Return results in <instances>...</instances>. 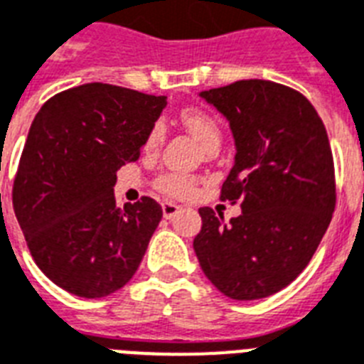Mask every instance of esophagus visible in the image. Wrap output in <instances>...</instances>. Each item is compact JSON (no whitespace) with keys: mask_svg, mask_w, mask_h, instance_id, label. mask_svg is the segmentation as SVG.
I'll return each instance as SVG.
<instances>
[{"mask_svg":"<svg viewBox=\"0 0 364 364\" xmlns=\"http://www.w3.org/2000/svg\"><path fill=\"white\" fill-rule=\"evenodd\" d=\"M161 210H164V218H173L176 212L180 210V206L178 205H174V203H164L161 205Z\"/></svg>","mask_w":364,"mask_h":364,"instance_id":"obj_1","label":"esophagus"}]
</instances>
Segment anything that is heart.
I'll list each match as a JSON object with an SVG mask.
<instances>
[{
    "label": "heart",
    "instance_id": "heart-1",
    "mask_svg": "<svg viewBox=\"0 0 364 364\" xmlns=\"http://www.w3.org/2000/svg\"><path fill=\"white\" fill-rule=\"evenodd\" d=\"M182 124H184L186 129L200 142V146L205 148V150H218L220 142H222V129H220V124H218L208 112L199 109L184 110V112H182ZM164 124H161V122H156L152 126V129H150V133H148L144 146H146L148 150L158 148L159 144H161V141H164ZM158 186L159 190H164L168 196L182 197L193 191L196 180L190 178V176H184V174L171 173L161 176Z\"/></svg>",
    "mask_w": 364,
    "mask_h": 364
}]
</instances>
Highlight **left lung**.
Returning a JSON list of instances; mask_svg holds the SVG:
<instances>
[{
  "label": "left lung",
  "mask_w": 364,
  "mask_h": 364,
  "mask_svg": "<svg viewBox=\"0 0 364 364\" xmlns=\"http://www.w3.org/2000/svg\"><path fill=\"white\" fill-rule=\"evenodd\" d=\"M229 122L235 164L222 200L242 214L203 206L193 250L205 276L235 301H255L289 286L310 263L336 203L329 136L312 103L284 84L238 80L200 92Z\"/></svg>",
  "instance_id": "1"
}]
</instances>
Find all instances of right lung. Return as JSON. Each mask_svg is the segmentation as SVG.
Listing matches in <instances>:
<instances>
[{
  "label": "right lung",
  "instance_id": "add662e5",
  "mask_svg": "<svg viewBox=\"0 0 364 364\" xmlns=\"http://www.w3.org/2000/svg\"><path fill=\"white\" fill-rule=\"evenodd\" d=\"M165 105V95L90 82L50 97L33 118L14 176V214L37 267L77 297L126 286L161 222L150 197L120 208L114 184Z\"/></svg>",
  "mask_w": 364,
  "mask_h": 364
}]
</instances>
